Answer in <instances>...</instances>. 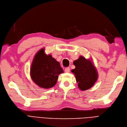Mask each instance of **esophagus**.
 <instances>
[{"label": "esophagus", "mask_w": 127, "mask_h": 127, "mask_svg": "<svg viewBox=\"0 0 127 127\" xmlns=\"http://www.w3.org/2000/svg\"><path fill=\"white\" fill-rule=\"evenodd\" d=\"M64 71L66 72V73H69L70 71V68H66L64 69Z\"/></svg>", "instance_id": "34e87169"}]
</instances>
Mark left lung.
<instances>
[{"label": "left lung", "mask_w": 127, "mask_h": 127, "mask_svg": "<svg viewBox=\"0 0 127 127\" xmlns=\"http://www.w3.org/2000/svg\"><path fill=\"white\" fill-rule=\"evenodd\" d=\"M91 60L81 56L73 62L75 68L71 71L74 74L78 87L81 91L89 90L98 80V71Z\"/></svg>", "instance_id": "1"}]
</instances>
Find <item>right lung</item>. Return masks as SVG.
<instances>
[{"label":"right lung","mask_w":127,"mask_h":127,"mask_svg":"<svg viewBox=\"0 0 127 127\" xmlns=\"http://www.w3.org/2000/svg\"><path fill=\"white\" fill-rule=\"evenodd\" d=\"M63 73L60 63L51 54L45 53V48L36 53L31 65L30 74L32 80L38 87L46 89L53 87L58 75Z\"/></svg>","instance_id":"right-lung-1"}]
</instances>
